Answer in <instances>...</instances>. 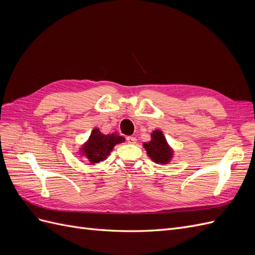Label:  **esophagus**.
<instances>
[{
  "label": "esophagus",
  "mask_w": 255,
  "mask_h": 255,
  "mask_svg": "<svg viewBox=\"0 0 255 255\" xmlns=\"http://www.w3.org/2000/svg\"><path fill=\"white\" fill-rule=\"evenodd\" d=\"M136 138L135 137H133V136H128V137H127V141H128V143H130V144H134V143H136Z\"/></svg>",
  "instance_id": "34e87169"
}]
</instances>
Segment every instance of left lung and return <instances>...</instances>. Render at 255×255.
Here are the masks:
<instances>
[{"label":"left lung","mask_w":255,"mask_h":255,"mask_svg":"<svg viewBox=\"0 0 255 255\" xmlns=\"http://www.w3.org/2000/svg\"><path fill=\"white\" fill-rule=\"evenodd\" d=\"M151 141L143 143L148 155L157 164H167L172 157V149L168 145L164 134L156 129L151 134Z\"/></svg>","instance_id":"obj_1"}]
</instances>
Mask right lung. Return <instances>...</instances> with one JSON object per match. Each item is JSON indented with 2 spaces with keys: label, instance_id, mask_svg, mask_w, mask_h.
Wrapping results in <instances>:
<instances>
[{
  "label": "right lung",
  "instance_id": "obj_1",
  "mask_svg": "<svg viewBox=\"0 0 255 255\" xmlns=\"http://www.w3.org/2000/svg\"><path fill=\"white\" fill-rule=\"evenodd\" d=\"M125 140L126 138L119 136L117 133L104 135L99 128H95L91 132L88 141L83 145L82 154L87 157L90 163L97 164L107 158L116 144Z\"/></svg>",
  "mask_w": 255,
  "mask_h": 255
}]
</instances>
